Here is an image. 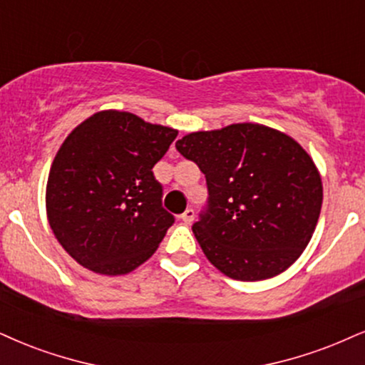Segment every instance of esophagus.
Segmentation results:
<instances>
[{
	"mask_svg": "<svg viewBox=\"0 0 365 365\" xmlns=\"http://www.w3.org/2000/svg\"><path fill=\"white\" fill-rule=\"evenodd\" d=\"M179 220H181L182 223H186V225H190L192 220H195V211H192L191 208L190 210H186L184 211V213L181 215V217H179Z\"/></svg>",
	"mask_w": 365,
	"mask_h": 365,
	"instance_id": "1",
	"label": "esophagus"
}]
</instances>
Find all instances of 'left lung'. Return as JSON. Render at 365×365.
<instances>
[{"mask_svg":"<svg viewBox=\"0 0 365 365\" xmlns=\"http://www.w3.org/2000/svg\"><path fill=\"white\" fill-rule=\"evenodd\" d=\"M175 148L206 178L208 210L192 233L220 272L264 281L299 259L320 218L323 186L294 138L260 123H233L184 135Z\"/></svg>","mask_w":365,"mask_h":365,"instance_id":"left-lung-1","label":"left lung"}]
</instances>
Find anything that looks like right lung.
Returning <instances> with one entry per match:
<instances>
[{
    "instance_id": "add662e5",
    "label": "right lung",
    "mask_w": 365,
    "mask_h": 365,
    "mask_svg": "<svg viewBox=\"0 0 365 365\" xmlns=\"http://www.w3.org/2000/svg\"><path fill=\"white\" fill-rule=\"evenodd\" d=\"M178 130L118 110L98 111L66 137L51 165L45 208L76 262L103 276L132 272L174 223L152 168Z\"/></svg>"
}]
</instances>
